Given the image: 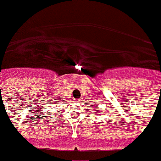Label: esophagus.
I'll return each instance as SVG.
<instances>
[{
  "instance_id": "obj_1",
  "label": "esophagus",
  "mask_w": 161,
  "mask_h": 161,
  "mask_svg": "<svg viewBox=\"0 0 161 161\" xmlns=\"http://www.w3.org/2000/svg\"><path fill=\"white\" fill-rule=\"evenodd\" d=\"M80 101H81V100H79V99H78V100H73V102H75V103H79V102H80Z\"/></svg>"
}]
</instances>
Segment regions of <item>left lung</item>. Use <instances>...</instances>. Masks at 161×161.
Returning a JSON list of instances; mask_svg holds the SVG:
<instances>
[{"label": "left lung", "instance_id": "left-lung-1", "mask_svg": "<svg viewBox=\"0 0 161 161\" xmlns=\"http://www.w3.org/2000/svg\"><path fill=\"white\" fill-rule=\"evenodd\" d=\"M97 111H100V110H95V112H96V113H97Z\"/></svg>", "mask_w": 161, "mask_h": 161}]
</instances>
